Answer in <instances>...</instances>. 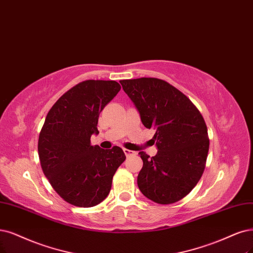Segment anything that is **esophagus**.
I'll return each mask as SVG.
<instances>
[{
	"label": "esophagus",
	"mask_w": 253,
	"mask_h": 253,
	"mask_svg": "<svg viewBox=\"0 0 253 253\" xmlns=\"http://www.w3.org/2000/svg\"><path fill=\"white\" fill-rule=\"evenodd\" d=\"M123 151H124V153L127 157L131 156V155H135V152L132 151V150H129V149H123Z\"/></svg>",
	"instance_id": "1"
}]
</instances>
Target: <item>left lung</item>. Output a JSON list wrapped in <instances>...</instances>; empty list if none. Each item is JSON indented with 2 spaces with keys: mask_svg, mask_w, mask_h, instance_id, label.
Wrapping results in <instances>:
<instances>
[{
  "mask_svg": "<svg viewBox=\"0 0 253 253\" xmlns=\"http://www.w3.org/2000/svg\"><path fill=\"white\" fill-rule=\"evenodd\" d=\"M146 128H154L157 154L141 151L138 189L158 204L185 197L203 174L210 148L208 127L193 102L170 83L157 78L121 80Z\"/></svg>",
  "mask_w": 253,
  "mask_h": 253,
  "instance_id": "8db88e82",
  "label": "left lung"
}]
</instances>
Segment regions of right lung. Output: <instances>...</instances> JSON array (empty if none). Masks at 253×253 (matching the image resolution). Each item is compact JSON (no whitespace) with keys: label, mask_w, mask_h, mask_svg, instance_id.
<instances>
[{"label":"right lung","mask_w":253,"mask_h":253,"mask_svg":"<svg viewBox=\"0 0 253 253\" xmlns=\"http://www.w3.org/2000/svg\"><path fill=\"white\" fill-rule=\"evenodd\" d=\"M117 81L85 80L56 101L39 137V156L52 188L70 204L91 208L104 200L126 160L122 148L90 144L100 112L120 91Z\"/></svg>","instance_id":"right-lung-1"}]
</instances>
